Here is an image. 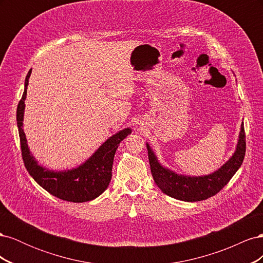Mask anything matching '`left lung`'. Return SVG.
<instances>
[{"mask_svg": "<svg viewBox=\"0 0 263 263\" xmlns=\"http://www.w3.org/2000/svg\"><path fill=\"white\" fill-rule=\"evenodd\" d=\"M146 145L151 174H153L158 187L164 194L176 198V200L197 202L217 194L240 168L246 153V135L242 123L233 156L218 170L202 177L184 176V174H179L165 168L159 162L157 156L148 142Z\"/></svg>", "mask_w": 263, "mask_h": 263, "instance_id": "8db88e82", "label": "left lung"}]
</instances>
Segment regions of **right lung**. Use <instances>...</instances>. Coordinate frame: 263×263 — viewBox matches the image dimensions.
Instances as JSON below:
<instances>
[{"label": "right lung", "mask_w": 263, "mask_h": 263, "mask_svg": "<svg viewBox=\"0 0 263 263\" xmlns=\"http://www.w3.org/2000/svg\"><path fill=\"white\" fill-rule=\"evenodd\" d=\"M30 73L31 69L26 76L25 89H24L16 112L24 164L28 173L39 185L60 200L73 203L92 201L107 189L112 179V168L116 149L118 148L119 142L132 133V129L125 128L110 136L85 162L77 168L53 171L42 166L31 155L25 133L23 129L24 110H25V100Z\"/></svg>", "instance_id": "add662e5"}]
</instances>
